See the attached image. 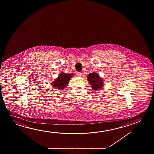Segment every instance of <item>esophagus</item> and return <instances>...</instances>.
I'll return each instance as SVG.
<instances>
[{"instance_id": "34e87169", "label": "esophagus", "mask_w": 154, "mask_h": 154, "mask_svg": "<svg viewBox=\"0 0 154 154\" xmlns=\"http://www.w3.org/2000/svg\"><path fill=\"white\" fill-rule=\"evenodd\" d=\"M77 75H78L79 77H81L82 76V73L81 72H78V74H77Z\"/></svg>"}]
</instances>
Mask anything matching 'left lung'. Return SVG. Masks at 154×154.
Returning a JSON list of instances; mask_svg holds the SVG:
<instances>
[{"mask_svg": "<svg viewBox=\"0 0 154 154\" xmlns=\"http://www.w3.org/2000/svg\"><path fill=\"white\" fill-rule=\"evenodd\" d=\"M88 79L93 90H98L103 86V81L98 74L95 72L88 74Z\"/></svg>", "mask_w": 154, "mask_h": 154, "instance_id": "left-lung-1", "label": "left lung"}]
</instances>
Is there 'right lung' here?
Masks as SVG:
<instances>
[{"label":"right lung","instance_id":"right-lung-1","mask_svg":"<svg viewBox=\"0 0 154 154\" xmlns=\"http://www.w3.org/2000/svg\"><path fill=\"white\" fill-rule=\"evenodd\" d=\"M72 73H66L62 72L61 74L56 78L55 81L51 83V85L54 88L58 89L59 90H63L66 86H68L69 81L72 77Z\"/></svg>","mask_w":154,"mask_h":154}]
</instances>
